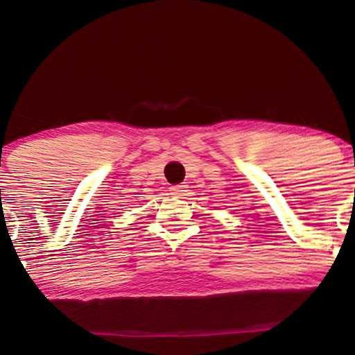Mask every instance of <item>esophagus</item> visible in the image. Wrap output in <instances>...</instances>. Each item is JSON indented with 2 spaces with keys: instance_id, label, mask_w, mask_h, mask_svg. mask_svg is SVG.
Returning a JSON list of instances; mask_svg holds the SVG:
<instances>
[{
  "instance_id": "esophagus-1",
  "label": "esophagus",
  "mask_w": 355,
  "mask_h": 355,
  "mask_svg": "<svg viewBox=\"0 0 355 355\" xmlns=\"http://www.w3.org/2000/svg\"><path fill=\"white\" fill-rule=\"evenodd\" d=\"M185 191H187V185H173L170 188V193L175 196H183L185 195Z\"/></svg>"
}]
</instances>
